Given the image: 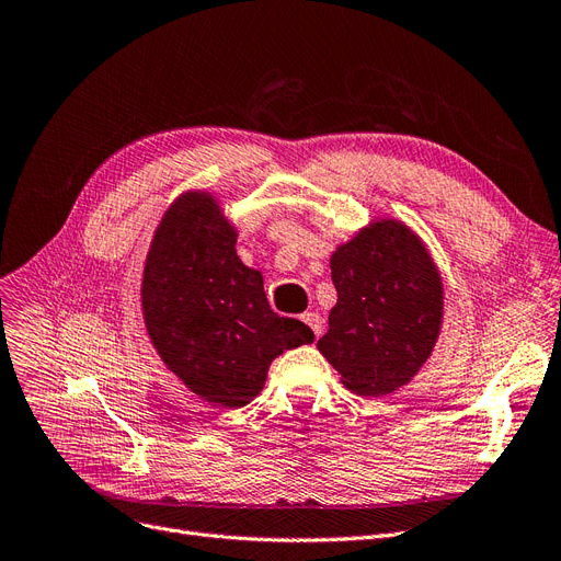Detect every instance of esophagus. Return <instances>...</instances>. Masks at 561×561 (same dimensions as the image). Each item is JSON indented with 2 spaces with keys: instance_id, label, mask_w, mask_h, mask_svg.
<instances>
[{
  "instance_id": "esophagus-1",
  "label": "esophagus",
  "mask_w": 561,
  "mask_h": 561,
  "mask_svg": "<svg viewBox=\"0 0 561 561\" xmlns=\"http://www.w3.org/2000/svg\"><path fill=\"white\" fill-rule=\"evenodd\" d=\"M301 320L307 322V325L311 328V332H313L316 336H320V334H322V318H320L318 313L309 311V313H304V316H301Z\"/></svg>"
}]
</instances>
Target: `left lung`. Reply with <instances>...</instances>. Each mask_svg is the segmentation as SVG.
<instances>
[{
  "label": "left lung",
  "mask_w": 561,
  "mask_h": 561,
  "mask_svg": "<svg viewBox=\"0 0 561 561\" xmlns=\"http://www.w3.org/2000/svg\"><path fill=\"white\" fill-rule=\"evenodd\" d=\"M330 268L336 304L318 351L353 393H396L443 330L445 285L426 243L400 219H371L332 252Z\"/></svg>",
  "instance_id": "obj_1"
}]
</instances>
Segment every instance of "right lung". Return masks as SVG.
<instances>
[{"instance_id":"add662e5","label":"right lung","mask_w":561,"mask_h":561,"mask_svg":"<svg viewBox=\"0 0 561 561\" xmlns=\"http://www.w3.org/2000/svg\"><path fill=\"white\" fill-rule=\"evenodd\" d=\"M236 239L210 192L180 194L151 239L140 287L145 328L163 365L227 410L260 396L283 351L313 342L311 328L271 311L264 278L241 262Z\"/></svg>"}]
</instances>
